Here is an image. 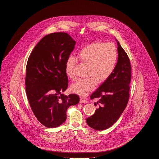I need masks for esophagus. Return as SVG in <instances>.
Masks as SVG:
<instances>
[{
    "instance_id": "1",
    "label": "esophagus",
    "mask_w": 159,
    "mask_h": 159,
    "mask_svg": "<svg viewBox=\"0 0 159 159\" xmlns=\"http://www.w3.org/2000/svg\"><path fill=\"white\" fill-rule=\"evenodd\" d=\"M86 102H88L86 100L82 98L80 99V103L82 104V103H86Z\"/></svg>"
}]
</instances>
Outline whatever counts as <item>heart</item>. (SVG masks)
Segmentation results:
<instances>
[{"instance_id": "b5f03b06", "label": "heart", "mask_w": 159, "mask_h": 159, "mask_svg": "<svg viewBox=\"0 0 159 159\" xmlns=\"http://www.w3.org/2000/svg\"><path fill=\"white\" fill-rule=\"evenodd\" d=\"M117 50L115 45L103 42H93L86 46L78 54V58L88 65V77L80 79L71 86V91L80 97H86L97 86L102 83L113 73L117 60ZM78 59L70 55L66 62V74L71 80L76 79L75 68Z\"/></svg>"}]
</instances>
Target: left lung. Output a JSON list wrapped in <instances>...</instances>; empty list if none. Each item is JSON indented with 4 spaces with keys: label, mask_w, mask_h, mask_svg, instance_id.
<instances>
[{
    "label": "left lung",
    "mask_w": 159,
    "mask_h": 159,
    "mask_svg": "<svg viewBox=\"0 0 159 159\" xmlns=\"http://www.w3.org/2000/svg\"><path fill=\"white\" fill-rule=\"evenodd\" d=\"M116 40L118 46V60L113 73L90 97L98 99L94 103L98 108L87 118L86 123L95 130H105L114 125L125 110L129 98L130 62L119 41L116 39Z\"/></svg>",
    "instance_id": "left-lung-1"
}]
</instances>
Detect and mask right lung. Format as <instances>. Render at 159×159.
I'll return each mask as SVG.
<instances>
[{"mask_svg":"<svg viewBox=\"0 0 159 159\" xmlns=\"http://www.w3.org/2000/svg\"><path fill=\"white\" fill-rule=\"evenodd\" d=\"M76 41L66 33H53L42 38L29 57L25 91L31 108L46 128H57L66 120L68 107L79 102L76 94L64 95L68 87L66 62Z\"/></svg>","mask_w":159,"mask_h":159,"instance_id":"add662e5","label":"right lung"}]
</instances>
